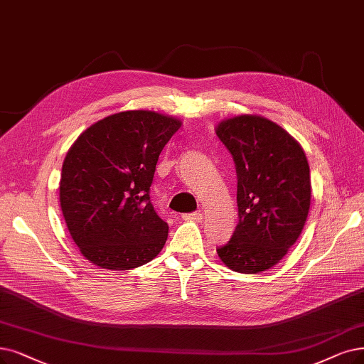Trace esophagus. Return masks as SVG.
I'll return each mask as SVG.
<instances>
[{
  "label": "esophagus",
  "instance_id": "obj_1",
  "mask_svg": "<svg viewBox=\"0 0 364 364\" xmlns=\"http://www.w3.org/2000/svg\"><path fill=\"white\" fill-rule=\"evenodd\" d=\"M185 221H201L203 220V213L201 212H193V213H185L182 215Z\"/></svg>",
  "mask_w": 364,
  "mask_h": 364
}]
</instances>
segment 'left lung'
Masks as SVG:
<instances>
[{
    "label": "left lung",
    "mask_w": 364,
    "mask_h": 364,
    "mask_svg": "<svg viewBox=\"0 0 364 364\" xmlns=\"http://www.w3.org/2000/svg\"><path fill=\"white\" fill-rule=\"evenodd\" d=\"M216 136L236 166L239 208L235 232L216 252L235 272H264L284 258L306 223V155L284 128L255 114L223 121Z\"/></svg>",
    "instance_id": "left-lung-1"
}]
</instances>
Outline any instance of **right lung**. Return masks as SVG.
I'll return each instance as SVG.
<instances>
[{
    "label": "right lung",
    "instance_id": "1",
    "mask_svg": "<svg viewBox=\"0 0 364 364\" xmlns=\"http://www.w3.org/2000/svg\"><path fill=\"white\" fill-rule=\"evenodd\" d=\"M181 121L149 110L107 116L86 128L63 164L60 200L86 259L109 270L149 263L168 225L151 203L158 156Z\"/></svg>",
    "mask_w": 364,
    "mask_h": 364
}]
</instances>
